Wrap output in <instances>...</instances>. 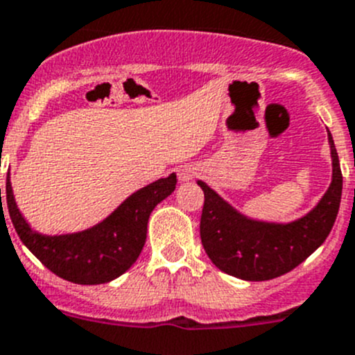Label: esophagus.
I'll list each match as a JSON object with an SVG mask.
<instances>
[{
    "instance_id": "obj_1",
    "label": "esophagus",
    "mask_w": 355,
    "mask_h": 355,
    "mask_svg": "<svg viewBox=\"0 0 355 355\" xmlns=\"http://www.w3.org/2000/svg\"><path fill=\"white\" fill-rule=\"evenodd\" d=\"M198 173H199L198 164L187 163V164H182V166L177 168V175H178V180L180 182L192 180L194 177H198Z\"/></svg>"
}]
</instances>
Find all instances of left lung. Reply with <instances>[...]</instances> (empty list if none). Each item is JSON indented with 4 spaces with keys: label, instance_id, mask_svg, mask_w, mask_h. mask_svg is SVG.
Wrapping results in <instances>:
<instances>
[{
    "label": "left lung",
    "instance_id": "1",
    "mask_svg": "<svg viewBox=\"0 0 355 355\" xmlns=\"http://www.w3.org/2000/svg\"><path fill=\"white\" fill-rule=\"evenodd\" d=\"M331 184L321 201L300 218L288 223L254 220L237 211L208 184L205 192L201 243L209 260L222 272L244 281H269L293 270L311 257L331 232L342 199V170L331 133Z\"/></svg>",
    "mask_w": 355,
    "mask_h": 355
}]
</instances>
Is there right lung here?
<instances>
[{
  "label": "right lung",
  "mask_w": 355,
  "mask_h": 355,
  "mask_svg": "<svg viewBox=\"0 0 355 355\" xmlns=\"http://www.w3.org/2000/svg\"><path fill=\"white\" fill-rule=\"evenodd\" d=\"M175 173L159 178L133 192L97 225L60 236H46L31 229L17 208L10 173L6 177V205L20 241L46 269L76 284H104L135 263L146 244L150 213L175 191Z\"/></svg>",
  "instance_id": "right-lung-1"
}]
</instances>
